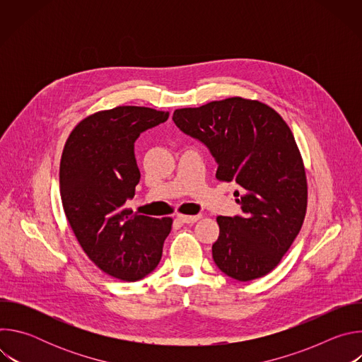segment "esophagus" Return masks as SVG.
Listing matches in <instances>:
<instances>
[{
  "label": "esophagus",
  "mask_w": 362,
  "mask_h": 362,
  "mask_svg": "<svg viewBox=\"0 0 362 362\" xmlns=\"http://www.w3.org/2000/svg\"><path fill=\"white\" fill-rule=\"evenodd\" d=\"M200 219V215H194V216H187V215H177L176 221L182 222V223H194Z\"/></svg>",
  "instance_id": "esophagus-1"
}]
</instances>
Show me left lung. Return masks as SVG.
Instances as JSON below:
<instances>
[{"label":"left lung","instance_id":"left-lung-1","mask_svg":"<svg viewBox=\"0 0 362 362\" xmlns=\"http://www.w3.org/2000/svg\"><path fill=\"white\" fill-rule=\"evenodd\" d=\"M173 122L209 148L219 180L240 186L242 215L216 219L215 264L236 281L265 276L291 247L306 214L305 168L291 129L272 107L242 97L175 110Z\"/></svg>","mask_w":362,"mask_h":362}]
</instances>
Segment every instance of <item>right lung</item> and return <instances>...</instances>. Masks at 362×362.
Segmentation results:
<instances>
[{
	"instance_id": "add662e5",
	"label": "right lung",
	"mask_w": 362,
	"mask_h": 362,
	"mask_svg": "<svg viewBox=\"0 0 362 362\" xmlns=\"http://www.w3.org/2000/svg\"><path fill=\"white\" fill-rule=\"evenodd\" d=\"M169 119V112L119 106L94 113L70 133L60 163L66 218L86 255L103 272L134 282L160 262L172 219L133 214L140 170L137 137Z\"/></svg>"
}]
</instances>
